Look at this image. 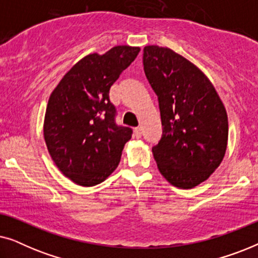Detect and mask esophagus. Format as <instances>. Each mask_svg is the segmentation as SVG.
Here are the masks:
<instances>
[{
  "label": "esophagus",
  "instance_id": "34e87169",
  "mask_svg": "<svg viewBox=\"0 0 258 258\" xmlns=\"http://www.w3.org/2000/svg\"><path fill=\"white\" fill-rule=\"evenodd\" d=\"M134 133H135V136L137 139H140V137L142 136V128H141V126H137V128L134 130Z\"/></svg>",
  "mask_w": 258,
  "mask_h": 258
}]
</instances>
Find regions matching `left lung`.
<instances>
[{"label": "left lung", "mask_w": 258, "mask_h": 258, "mask_svg": "<svg viewBox=\"0 0 258 258\" xmlns=\"http://www.w3.org/2000/svg\"><path fill=\"white\" fill-rule=\"evenodd\" d=\"M144 73L158 97L162 137L153 155L162 176L179 189L195 188L227 151L223 102L202 70L167 47L143 49Z\"/></svg>", "instance_id": "8db88e82"}]
</instances>
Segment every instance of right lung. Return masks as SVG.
<instances>
[{"label": "right lung", "instance_id": "obj_1", "mask_svg": "<svg viewBox=\"0 0 258 258\" xmlns=\"http://www.w3.org/2000/svg\"><path fill=\"white\" fill-rule=\"evenodd\" d=\"M140 47L116 45L84 56L49 97L43 136L49 155L66 177L82 186L105 181L121 160L133 130L115 123L109 90L132 64Z\"/></svg>", "mask_w": 258, "mask_h": 258}]
</instances>
